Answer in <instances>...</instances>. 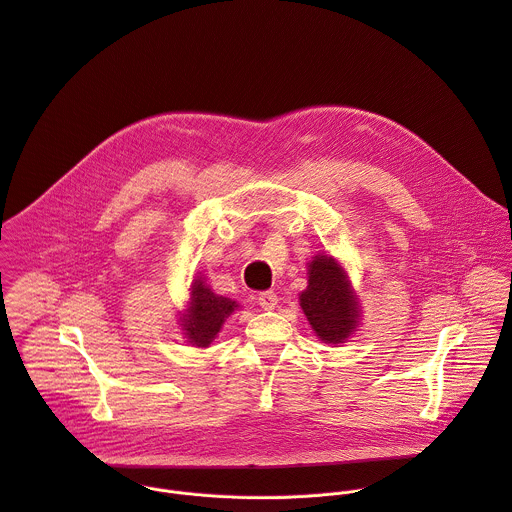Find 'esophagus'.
I'll return each instance as SVG.
<instances>
[{
    "label": "esophagus",
    "instance_id": "obj_1",
    "mask_svg": "<svg viewBox=\"0 0 512 512\" xmlns=\"http://www.w3.org/2000/svg\"><path fill=\"white\" fill-rule=\"evenodd\" d=\"M277 302H279V298H277L275 291H261L259 298H257V304H259L263 310H273V308L277 306Z\"/></svg>",
    "mask_w": 512,
    "mask_h": 512
}]
</instances>
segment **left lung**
Returning a JSON list of instances; mask_svg holds the SVG:
<instances>
[{"label": "left lung", "mask_w": 512, "mask_h": 512, "mask_svg": "<svg viewBox=\"0 0 512 512\" xmlns=\"http://www.w3.org/2000/svg\"><path fill=\"white\" fill-rule=\"evenodd\" d=\"M308 273V289L302 291L300 306L318 338L338 344L354 332L358 320V304L346 275L328 255L314 257Z\"/></svg>", "instance_id": "1"}]
</instances>
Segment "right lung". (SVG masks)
I'll use <instances>...</instances> for the list:
<instances>
[{"mask_svg": "<svg viewBox=\"0 0 512 512\" xmlns=\"http://www.w3.org/2000/svg\"><path fill=\"white\" fill-rule=\"evenodd\" d=\"M237 304L229 298L216 296L210 287L204 285L202 277L194 279L192 283V298L188 314H184V332L194 346L206 348L214 336L221 330L225 318L235 312Z\"/></svg>", "mask_w": 512, "mask_h": 512, "instance_id": "add662e5", "label": "right lung"}]
</instances>
